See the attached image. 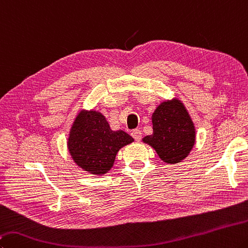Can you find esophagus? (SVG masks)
Instances as JSON below:
<instances>
[{"mask_svg": "<svg viewBox=\"0 0 248 248\" xmlns=\"http://www.w3.org/2000/svg\"><path fill=\"white\" fill-rule=\"evenodd\" d=\"M131 136H132V138L136 140V141H140V140L142 139V132H141V130H139V129H136V130H133V131L131 132Z\"/></svg>", "mask_w": 248, "mask_h": 248, "instance_id": "esophagus-1", "label": "esophagus"}]
</instances>
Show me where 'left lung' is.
<instances>
[{"mask_svg": "<svg viewBox=\"0 0 248 248\" xmlns=\"http://www.w3.org/2000/svg\"><path fill=\"white\" fill-rule=\"evenodd\" d=\"M153 134L143 142L154 147L167 164L186 158L195 143V128L186 107L178 100L164 102L152 116Z\"/></svg>", "mask_w": 248, "mask_h": 248, "instance_id": "obj_1", "label": "left lung"}]
</instances>
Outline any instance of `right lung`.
I'll return each instance as SVG.
<instances>
[{"mask_svg":"<svg viewBox=\"0 0 248 248\" xmlns=\"http://www.w3.org/2000/svg\"><path fill=\"white\" fill-rule=\"evenodd\" d=\"M133 139L124 131H112L105 117L96 111L80 112L68 139L69 153L75 163L92 174L108 171L117 152Z\"/></svg>","mask_w":248,"mask_h":248,"instance_id":"add662e5","label":"right lung"}]
</instances>
